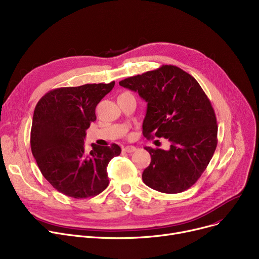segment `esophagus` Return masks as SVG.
Masks as SVG:
<instances>
[{"label": "esophagus", "instance_id": "obj_1", "mask_svg": "<svg viewBox=\"0 0 259 259\" xmlns=\"http://www.w3.org/2000/svg\"><path fill=\"white\" fill-rule=\"evenodd\" d=\"M122 150L125 152H128V153H131V152H134L137 150V148L134 147V146H126V147H123Z\"/></svg>", "mask_w": 259, "mask_h": 259}]
</instances>
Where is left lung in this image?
Wrapping results in <instances>:
<instances>
[{
	"instance_id": "1",
	"label": "left lung",
	"mask_w": 259,
	"mask_h": 259,
	"mask_svg": "<svg viewBox=\"0 0 259 259\" xmlns=\"http://www.w3.org/2000/svg\"><path fill=\"white\" fill-rule=\"evenodd\" d=\"M119 85L138 92L147 103L145 138H165L169 150L145 147L151 162L144 183L157 192L178 194L203 174L217 147V120L209 99L195 78L175 65L132 76Z\"/></svg>"
}]
</instances>
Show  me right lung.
<instances>
[{"instance_id":"right-lung-1","label":"right lung","mask_w":259,"mask_h":259,"mask_svg":"<svg viewBox=\"0 0 259 259\" xmlns=\"http://www.w3.org/2000/svg\"><path fill=\"white\" fill-rule=\"evenodd\" d=\"M115 82L59 88L44 95L33 111L30 147L39 169L59 193L76 199L107 188V167L119 155L118 145L84 150L85 130L96 120L95 108Z\"/></svg>"}]
</instances>
